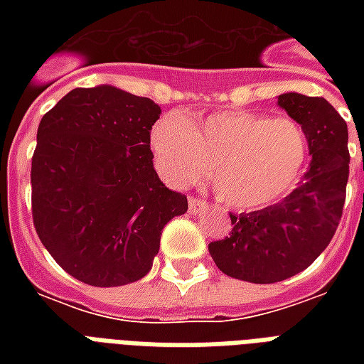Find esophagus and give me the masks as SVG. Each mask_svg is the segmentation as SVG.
Wrapping results in <instances>:
<instances>
[{
  "label": "esophagus",
  "instance_id": "esophagus-1",
  "mask_svg": "<svg viewBox=\"0 0 364 364\" xmlns=\"http://www.w3.org/2000/svg\"><path fill=\"white\" fill-rule=\"evenodd\" d=\"M204 208H205V202L202 198H196V196H191V198H188V211L194 213V215L200 213Z\"/></svg>",
  "mask_w": 364,
  "mask_h": 364
}]
</instances>
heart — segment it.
I'll return each mask as SVG.
<instances>
[{
  "instance_id": "1",
  "label": "heart",
  "mask_w": 364,
  "mask_h": 364,
  "mask_svg": "<svg viewBox=\"0 0 364 364\" xmlns=\"http://www.w3.org/2000/svg\"><path fill=\"white\" fill-rule=\"evenodd\" d=\"M151 149L171 185L202 181L211 171L217 198L249 211L274 204L296 185L310 141L293 117L228 109L193 122L168 113L151 130Z\"/></svg>"
}]
</instances>
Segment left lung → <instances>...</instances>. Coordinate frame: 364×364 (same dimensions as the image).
I'll list each match as a JSON object with an SVG mask.
<instances>
[{
	"label": "left lung",
	"instance_id": "8db88e82",
	"mask_svg": "<svg viewBox=\"0 0 364 364\" xmlns=\"http://www.w3.org/2000/svg\"><path fill=\"white\" fill-rule=\"evenodd\" d=\"M277 104L304 126L311 162L293 193L264 210L232 215L230 236L208 245L217 268L236 279L276 283L306 270L333 240L350 177L348 124L319 96L287 92Z\"/></svg>",
	"mask_w": 364,
	"mask_h": 364
}]
</instances>
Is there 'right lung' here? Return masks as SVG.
<instances>
[{"mask_svg":"<svg viewBox=\"0 0 364 364\" xmlns=\"http://www.w3.org/2000/svg\"><path fill=\"white\" fill-rule=\"evenodd\" d=\"M153 100L73 88L39 122L31 156L33 227L70 276L94 287L141 279L170 219L188 210L153 168Z\"/></svg>","mask_w":364,"mask_h":364,"instance_id":"obj_1","label":"right lung"}]
</instances>
